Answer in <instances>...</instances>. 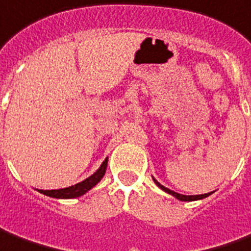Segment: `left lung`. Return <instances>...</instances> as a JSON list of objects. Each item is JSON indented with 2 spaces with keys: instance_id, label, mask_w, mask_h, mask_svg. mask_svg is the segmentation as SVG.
<instances>
[{
  "instance_id": "obj_1",
  "label": "left lung",
  "mask_w": 251,
  "mask_h": 251,
  "mask_svg": "<svg viewBox=\"0 0 251 251\" xmlns=\"http://www.w3.org/2000/svg\"><path fill=\"white\" fill-rule=\"evenodd\" d=\"M153 180H154V183L158 186V187L161 188V190H164L165 193H168V194L174 195V197H176L179 201H197V200H202V198H206L208 195H210V193H208V194H201V195H183V194H179V193H175V191H172V190H169V188L164 187L162 184H160L158 181L155 180L154 177H153Z\"/></svg>"
}]
</instances>
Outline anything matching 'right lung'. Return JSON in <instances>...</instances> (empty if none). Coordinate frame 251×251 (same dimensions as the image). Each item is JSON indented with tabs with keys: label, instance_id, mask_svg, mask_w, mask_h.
Returning a JSON list of instances; mask_svg holds the SVG:
<instances>
[{
	"label": "right lung",
	"instance_id": "right-lung-1",
	"mask_svg": "<svg viewBox=\"0 0 251 251\" xmlns=\"http://www.w3.org/2000/svg\"><path fill=\"white\" fill-rule=\"evenodd\" d=\"M106 167H108V158H105V161L102 162V165L100 167V169L97 171L96 174H93L86 180L80 181V183H77L75 186L60 188V190H38V191L48 195V197H53V198H64V200H67V198H77L80 195L86 194L89 190H91L98 181L102 179L105 172H106Z\"/></svg>",
	"mask_w": 251,
	"mask_h": 251
}]
</instances>
